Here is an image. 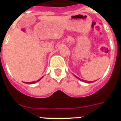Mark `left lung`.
I'll list each match as a JSON object with an SVG mask.
<instances>
[{
	"instance_id": "left-lung-1",
	"label": "left lung",
	"mask_w": 121,
	"mask_h": 121,
	"mask_svg": "<svg viewBox=\"0 0 121 121\" xmlns=\"http://www.w3.org/2000/svg\"><path fill=\"white\" fill-rule=\"evenodd\" d=\"M76 78H77L78 79H79V80H81V79L80 78H78V77H76ZM84 81H85V80H84ZM86 82H87V83H89V82H91H91H89V81H86Z\"/></svg>"
}]
</instances>
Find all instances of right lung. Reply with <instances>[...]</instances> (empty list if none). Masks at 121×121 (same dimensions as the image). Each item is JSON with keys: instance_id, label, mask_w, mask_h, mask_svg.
<instances>
[{"instance_id": "add662e5", "label": "right lung", "mask_w": 121, "mask_h": 121, "mask_svg": "<svg viewBox=\"0 0 121 121\" xmlns=\"http://www.w3.org/2000/svg\"><path fill=\"white\" fill-rule=\"evenodd\" d=\"M41 79V78H40V79H39V80H37V81H35V82H27V83H28V84H34V83H35V82H38V81H39V80H40ZM25 83H26V82H25Z\"/></svg>"}]
</instances>
